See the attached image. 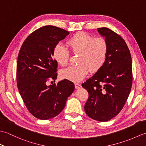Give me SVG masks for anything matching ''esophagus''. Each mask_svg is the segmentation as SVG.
<instances>
[{
	"label": "esophagus",
	"instance_id": "obj_1",
	"mask_svg": "<svg viewBox=\"0 0 146 146\" xmlns=\"http://www.w3.org/2000/svg\"><path fill=\"white\" fill-rule=\"evenodd\" d=\"M75 88L76 89H78V88H80L82 87V85L79 84V83H75Z\"/></svg>",
	"mask_w": 146,
	"mask_h": 146
}]
</instances>
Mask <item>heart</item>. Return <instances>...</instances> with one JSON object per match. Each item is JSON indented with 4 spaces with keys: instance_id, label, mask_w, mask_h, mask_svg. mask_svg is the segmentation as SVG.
Returning <instances> with one entry per match:
<instances>
[{
    "instance_id": "b5f03b06",
    "label": "heart",
    "mask_w": 146,
    "mask_h": 146,
    "mask_svg": "<svg viewBox=\"0 0 146 146\" xmlns=\"http://www.w3.org/2000/svg\"><path fill=\"white\" fill-rule=\"evenodd\" d=\"M66 46L74 54H78L76 66H69L62 70L60 76L62 78L71 82L81 81L91 72L97 71L104 64L107 53V43L104 38H94L84 32L75 34L66 42ZM52 57L60 66L68 64L69 52L61 44L54 48Z\"/></svg>"
}]
</instances>
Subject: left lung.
<instances>
[{
  "mask_svg": "<svg viewBox=\"0 0 146 146\" xmlns=\"http://www.w3.org/2000/svg\"><path fill=\"white\" fill-rule=\"evenodd\" d=\"M97 31L106 40L107 53L102 66L82 83L89 94L84 109L92 119L106 122L119 114L131 92L132 58L122 37L107 27Z\"/></svg>",
  "mask_w": 146,
  "mask_h": 146,
  "instance_id": "left-lung-1",
  "label": "left lung"
}]
</instances>
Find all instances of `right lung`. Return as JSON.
I'll return each instance as SVG.
<instances>
[{
  "label": "right lung",
  "instance_id": "1",
  "mask_svg": "<svg viewBox=\"0 0 146 146\" xmlns=\"http://www.w3.org/2000/svg\"><path fill=\"white\" fill-rule=\"evenodd\" d=\"M70 34L52 26L37 29L23 42L18 55L17 84L19 92L29 112L41 120L50 119L63 110L67 98L75 90L72 82L57 78L58 63L52 57L54 48Z\"/></svg>",
  "mask_w": 146,
  "mask_h": 146
}]
</instances>
